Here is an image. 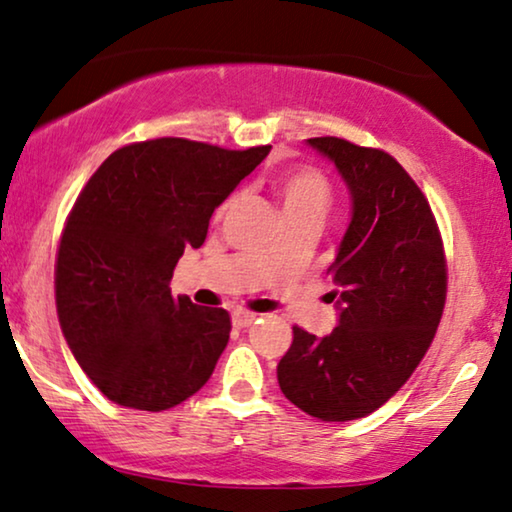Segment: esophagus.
<instances>
[{
  "instance_id": "1",
  "label": "esophagus",
  "mask_w": 512,
  "mask_h": 512,
  "mask_svg": "<svg viewBox=\"0 0 512 512\" xmlns=\"http://www.w3.org/2000/svg\"><path fill=\"white\" fill-rule=\"evenodd\" d=\"M231 320H233V327L245 329V327L254 325V322L258 320V316H256V313H249V311H235Z\"/></svg>"
}]
</instances>
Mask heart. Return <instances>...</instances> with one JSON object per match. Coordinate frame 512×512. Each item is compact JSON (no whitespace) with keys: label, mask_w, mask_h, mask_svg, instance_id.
I'll return each instance as SVG.
<instances>
[{"label":"heart","mask_w":512,"mask_h":512,"mask_svg":"<svg viewBox=\"0 0 512 512\" xmlns=\"http://www.w3.org/2000/svg\"><path fill=\"white\" fill-rule=\"evenodd\" d=\"M274 185H277L286 222H297V219L306 217L320 219L322 222V217L332 208V183L316 167H293L281 171ZM224 208L226 206H222V210Z\"/></svg>","instance_id":"1"}]
</instances>
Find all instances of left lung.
<instances>
[{"label": "left lung", "instance_id": "8db88e82", "mask_svg": "<svg viewBox=\"0 0 512 512\" xmlns=\"http://www.w3.org/2000/svg\"><path fill=\"white\" fill-rule=\"evenodd\" d=\"M348 185L352 217L327 274L338 327H293L277 380L290 403L320 421L375 412L410 380L446 302V258L428 199L389 153L313 137Z\"/></svg>", "mask_w": 512, "mask_h": 512}]
</instances>
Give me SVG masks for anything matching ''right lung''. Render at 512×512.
Returning <instances> with one entry per match:
<instances>
[{"mask_svg": "<svg viewBox=\"0 0 512 512\" xmlns=\"http://www.w3.org/2000/svg\"><path fill=\"white\" fill-rule=\"evenodd\" d=\"M270 148L141 141L109 155L77 196L59 242L57 313L77 364L109 400L162 412L210 380L229 313L176 300L169 281Z\"/></svg>", "mask_w": 512, "mask_h": 512, "instance_id": "obj_1", "label": "right lung"}]
</instances>
